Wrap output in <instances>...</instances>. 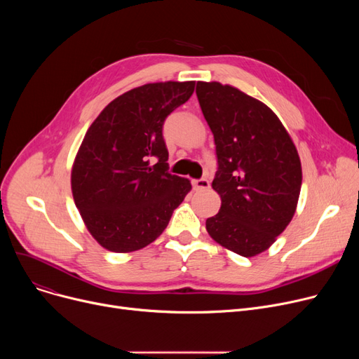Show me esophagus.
<instances>
[{
  "mask_svg": "<svg viewBox=\"0 0 359 359\" xmlns=\"http://www.w3.org/2000/svg\"><path fill=\"white\" fill-rule=\"evenodd\" d=\"M192 184H194V189L195 191H206V189H210V182L206 180V179L194 180Z\"/></svg>",
  "mask_w": 359,
  "mask_h": 359,
  "instance_id": "1",
  "label": "esophagus"
}]
</instances>
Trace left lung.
<instances>
[{
  "instance_id": "obj_1",
  "label": "left lung",
  "mask_w": 359,
  "mask_h": 359,
  "mask_svg": "<svg viewBox=\"0 0 359 359\" xmlns=\"http://www.w3.org/2000/svg\"><path fill=\"white\" fill-rule=\"evenodd\" d=\"M196 96L215 141L212 182L219 212L206 231L244 257L268 250L291 222L303 182L295 144L273 110L230 84L198 81Z\"/></svg>"
}]
</instances>
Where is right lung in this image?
I'll return each mask as SVG.
<instances>
[{"mask_svg":"<svg viewBox=\"0 0 359 359\" xmlns=\"http://www.w3.org/2000/svg\"><path fill=\"white\" fill-rule=\"evenodd\" d=\"M195 81L132 88L94 119L71 168L72 198L88 233L115 253L140 250L161 236L191 192L189 179L167 173L163 123L191 99ZM159 161L150 165V160Z\"/></svg>","mask_w":359,"mask_h":359,"instance_id":"add662e5","label":"right lung"}]
</instances>
